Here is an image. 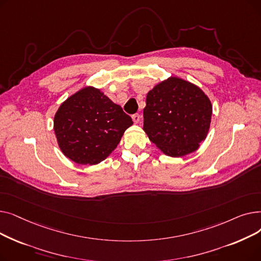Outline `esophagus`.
Masks as SVG:
<instances>
[{
	"label": "esophagus",
	"mask_w": 261,
	"mask_h": 261,
	"mask_svg": "<svg viewBox=\"0 0 261 261\" xmlns=\"http://www.w3.org/2000/svg\"><path fill=\"white\" fill-rule=\"evenodd\" d=\"M132 119H133V121H134L135 123H138V122H140V120H141V115H140L139 113H135V114L132 115Z\"/></svg>",
	"instance_id": "1"
}]
</instances>
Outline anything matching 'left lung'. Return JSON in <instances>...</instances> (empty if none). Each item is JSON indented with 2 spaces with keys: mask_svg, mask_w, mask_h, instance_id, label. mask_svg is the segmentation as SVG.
<instances>
[{
  "mask_svg": "<svg viewBox=\"0 0 261 261\" xmlns=\"http://www.w3.org/2000/svg\"><path fill=\"white\" fill-rule=\"evenodd\" d=\"M212 112L200 88L170 77L147 94L143 129L164 153L179 158L196 151L206 138Z\"/></svg>",
  "mask_w": 261,
  "mask_h": 261,
  "instance_id": "8db88e82",
  "label": "left lung"
}]
</instances>
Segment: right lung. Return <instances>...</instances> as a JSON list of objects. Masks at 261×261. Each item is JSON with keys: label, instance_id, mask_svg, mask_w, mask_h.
Returning a JSON list of instances; mask_svg holds the SVG:
<instances>
[{"label": "right lung", "instance_id": "obj_1", "mask_svg": "<svg viewBox=\"0 0 261 261\" xmlns=\"http://www.w3.org/2000/svg\"><path fill=\"white\" fill-rule=\"evenodd\" d=\"M132 123L120 106L88 87L60 106L54 130L65 156L81 165H95L113 151Z\"/></svg>", "mask_w": 261, "mask_h": 261}]
</instances>
